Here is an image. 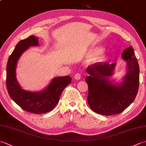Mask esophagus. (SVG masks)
Returning a JSON list of instances; mask_svg holds the SVG:
<instances>
[{
  "label": "esophagus",
  "mask_w": 146,
  "mask_h": 146,
  "mask_svg": "<svg viewBox=\"0 0 146 146\" xmlns=\"http://www.w3.org/2000/svg\"><path fill=\"white\" fill-rule=\"evenodd\" d=\"M81 78V75L80 73H76L75 75V76H74V78H75V80H80Z\"/></svg>",
  "instance_id": "34e87169"
}]
</instances>
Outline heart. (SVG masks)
Instances as JSON below:
<instances>
[{
  "mask_svg": "<svg viewBox=\"0 0 146 146\" xmlns=\"http://www.w3.org/2000/svg\"><path fill=\"white\" fill-rule=\"evenodd\" d=\"M103 48L98 47L94 49L92 52V55H98L97 56L96 60L98 61H102L105 59V55L102 53L103 52Z\"/></svg>",
  "mask_w": 146,
  "mask_h": 146,
  "instance_id": "obj_1",
  "label": "heart"
}]
</instances>
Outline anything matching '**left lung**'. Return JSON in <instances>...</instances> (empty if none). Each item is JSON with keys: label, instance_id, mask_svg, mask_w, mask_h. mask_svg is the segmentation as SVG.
I'll list each match as a JSON object with an SVG mask.
<instances>
[{"label": "left lung", "instance_id": "obj_1", "mask_svg": "<svg viewBox=\"0 0 146 146\" xmlns=\"http://www.w3.org/2000/svg\"><path fill=\"white\" fill-rule=\"evenodd\" d=\"M121 57L127 62L126 75L119 83L111 80L116 62H98L87 68V101L94 112L106 116L119 114L135 99L139 86V66L132 47L124 50Z\"/></svg>", "mask_w": 146, "mask_h": 146}]
</instances>
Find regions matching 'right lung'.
<instances>
[{"mask_svg":"<svg viewBox=\"0 0 146 146\" xmlns=\"http://www.w3.org/2000/svg\"><path fill=\"white\" fill-rule=\"evenodd\" d=\"M38 45V38L33 35L18 43L8 59L6 85L9 95L23 110L40 115L54 109L58 103L64 88L71 83V78L70 76L55 77L47 87L38 92H30L22 88L16 78L17 63L20 57L28 48Z\"/></svg>","mask_w":146,"mask_h":146,"instance_id":"obj_1","label":"right lung"}]
</instances>
